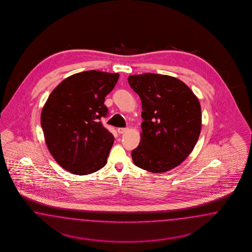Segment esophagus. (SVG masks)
<instances>
[{"label":"esophagus","instance_id":"obj_1","mask_svg":"<svg viewBox=\"0 0 252 252\" xmlns=\"http://www.w3.org/2000/svg\"><path fill=\"white\" fill-rule=\"evenodd\" d=\"M127 130L128 129H127L126 127H119V128H117V132H118L119 134H124V133H126Z\"/></svg>","mask_w":252,"mask_h":252}]
</instances>
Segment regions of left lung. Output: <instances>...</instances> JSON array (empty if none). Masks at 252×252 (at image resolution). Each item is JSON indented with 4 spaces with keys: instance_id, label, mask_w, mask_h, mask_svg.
Returning <instances> with one entry per match:
<instances>
[{
    "instance_id": "8db88e82",
    "label": "left lung",
    "mask_w": 252,
    "mask_h": 252,
    "mask_svg": "<svg viewBox=\"0 0 252 252\" xmlns=\"http://www.w3.org/2000/svg\"><path fill=\"white\" fill-rule=\"evenodd\" d=\"M142 103L141 139L131 155L137 167L167 172L189 155L201 129V110L190 89L173 76L147 73L128 76Z\"/></svg>"
}]
</instances>
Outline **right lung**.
<instances>
[{
  "label": "right lung",
  "instance_id": "obj_1",
  "mask_svg": "<svg viewBox=\"0 0 252 252\" xmlns=\"http://www.w3.org/2000/svg\"><path fill=\"white\" fill-rule=\"evenodd\" d=\"M119 74L96 70L69 76L46 101L40 123L46 144L62 167L76 175H89L103 167L115 137L103 126L107 94Z\"/></svg>",
  "mask_w": 252,
  "mask_h": 252
}]
</instances>
